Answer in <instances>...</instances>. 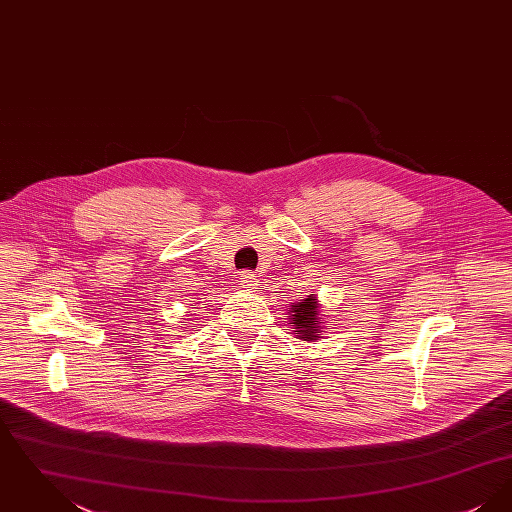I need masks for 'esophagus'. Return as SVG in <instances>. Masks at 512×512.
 <instances>
[{
	"mask_svg": "<svg viewBox=\"0 0 512 512\" xmlns=\"http://www.w3.org/2000/svg\"><path fill=\"white\" fill-rule=\"evenodd\" d=\"M240 282H242V286L247 288V290H253L255 286H259V280H257V276H255L253 272H249V270H244V272L240 274Z\"/></svg>",
	"mask_w": 512,
	"mask_h": 512,
	"instance_id": "1",
	"label": "esophagus"
}]
</instances>
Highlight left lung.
<instances>
[{
    "mask_svg": "<svg viewBox=\"0 0 512 512\" xmlns=\"http://www.w3.org/2000/svg\"><path fill=\"white\" fill-rule=\"evenodd\" d=\"M290 324L297 338L303 341H315L320 338V318H318V301L315 293L307 295L299 303H293L290 311Z\"/></svg>",
    "mask_w": 512,
    "mask_h": 512,
    "instance_id": "1",
    "label": "left lung"
}]
</instances>
